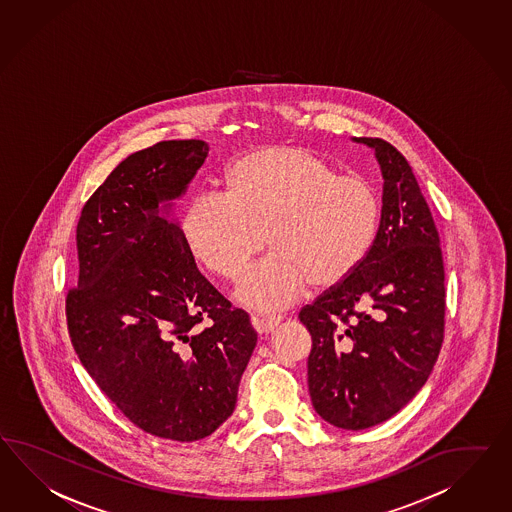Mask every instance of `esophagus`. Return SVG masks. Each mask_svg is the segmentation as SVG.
Instances as JSON below:
<instances>
[{
    "instance_id": "obj_1",
    "label": "esophagus",
    "mask_w": 512,
    "mask_h": 512,
    "mask_svg": "<svg viewBox=\"0 0 512 512\" xmlns=\"http://www.w3.org/2000/svg\"><path fill=\"white\" fill-rule=\"evenodd\" d=\"M279 324H281V316H253L251 318V325L259 335H270Z\"/></svg>"
}]
</instances>
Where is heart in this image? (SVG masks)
I'll return each mask as SVG.
<instances>
[{
	"instance_id": "1",
	"label": "heart",
	"mask_w": 512,
	"mask_h": 512,
	"mask_svg": "<svg viewBox=\"0 0 512 512\" xmlns=\"http://www.w3.org/2000/svg\"><path fill=\"white\" fill-rule=\"evenodd\" d=\"M379 214L368 181L344 177L307 151L272 146L231 164L225 192H198L179 231L190 257L227 281H237L266 240L272 251L246 274L237 298L268 312L311 285L344 283L372 248Z\"/></svg>"
}]
</instances>
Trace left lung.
Wrapping results in <instances>:
<instances>
[{
    "instance_id": "1",
    "label": "left lung",
    "mask_w": 512,
    "mask_h": 512,
    "mask_svg": "<svg viewBox=\"0 0 512 512\" xmlns=\"http://www.w3.org/2000/svg\"><path fill=\"white\" fill-rule=\"evenodd\" d=\"M375 151L383 207L361 266L300 312L312 337V407L340 429L392 418L424 387L444 338V261L429 205L407 159L383 138Z\"/></svg>"
}]
</instances>
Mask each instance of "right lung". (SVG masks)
Instances as JSON below:
<instances>
[{"mask_svg":"<svg viewBox=\"0 0 512 512\" xmlns=\"http://www.w3.org/2000/svg\"><path fill=\"white\" fill-rule=\"evenodd\" d=\"M207 155L203 140H164L118 164L81 211L79 281L66 296L90 377L142 431L177 442L233 414L257 344L248 312L198 272L172 216Z\"/></svg>","mask_w":512,"mask_h":512,"instance_id":"1","label":"right lung"}]
</instances>
